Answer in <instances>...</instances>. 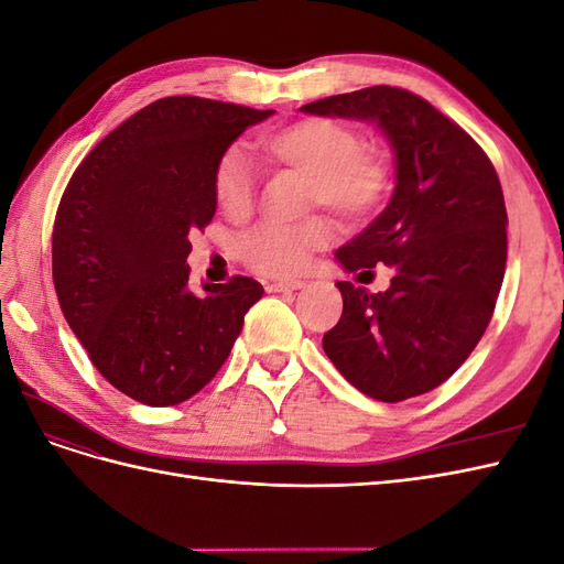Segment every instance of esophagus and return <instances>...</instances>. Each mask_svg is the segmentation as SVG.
Here are the masks:
<instances>
[{
    "label": "esophagus",
    "mask_w": 564,
    "mask_h": 564,
    "mask_svg": "<svg viewBox=\"0 0 564 564\" xmlns=\"http://www.w3.org/2000/svg\"><path fill=\"white\" fill-rule=\"evenodd\" d=\"M301 280H280V282H265V292L268 294H282V292H296L301 289Z\"/></svg>",
    "instance_id": "34e87169"
}]
</instances>
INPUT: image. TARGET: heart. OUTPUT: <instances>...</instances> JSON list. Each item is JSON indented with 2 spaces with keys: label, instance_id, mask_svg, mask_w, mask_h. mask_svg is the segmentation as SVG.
I'll return each instance as SVG.
<instances>
[{
  "label": "heart",
  "instance_id": "1",
  "mask_svg": "<svg viewBox=\"0 0 564 564\" xmlns=\"http://www.w3.org/2000/svg\"><path fill=\"white\" fill-rule=\"evenodd\" d=\"M259 148L272 164L308 176V202L324 204L344 218H362L383 197L388 166L379 150L360 145V135L327 117H303L261 135ZM214 199L232 218L251 212L256 181L242 150L228 148L212 176ZM334 228L327 218L296 226L268 224L240 242L242 261L261 275L286 278L303 270L311 253L329 245Z\"/></svg>",
  "mask_w": 564,
  "mask_h": 564
}]
</instances>
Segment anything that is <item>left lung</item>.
<instances>
[{
  "label": "left lung",
  "mask_w": 564,
  "mask_h": 564,
  "mask_svg": "<svg viewBox=\"0 0 564 564\" xmlns=\"http://www.w3.org/2000/svg\"><path fill=\"white\" fill-rule=\"evenodd\" d=\"M301 110L369 122L395 158L388 207L336 251L346 272L386 263L390 286L369 294L336 282L344 313L322 348L373 400L423 395L466 362L497 305L508 253L499 176L464 129L412 91L369 87Z\"/></svg>",
  "instance_id": "8db88e82"
}]
</instances>
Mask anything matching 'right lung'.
<instances>
[{
	"label": "right lung",
	"mask_w": 564,
	"mask_h": 564,
	"mask_svg": "<svg viewBox=\"0 0 564 564\" xmlns=\"http://www.w3.org/2000/svg\"><path fill=\"white\" fill-rule=\"evenodd\" d=\"M275 110L197 96L145 106L100 141L67 183L51 265L61 311L94 367L131 400L172 406L228 360L263 286H187L191 230L216 214L218 158Z\"/></svg>",
	"instance_id": "obj_1"
}]
</instances>
